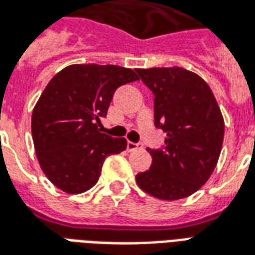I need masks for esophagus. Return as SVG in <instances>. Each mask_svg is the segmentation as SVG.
<instances>
[{
  "instance_id": "34e87169",
  "label": "esophagus",
  "mask_w": 255,
  "mask_h": 255,
  "mask_svg": "<svg viewBox=\"0 0 255 255\" xmlns=\"http://www.w3.org/2000/svg\"><path fill=\"white\" fill-rule=\"evenodd\" d=\"M143 144H140V143H133V142H129L128 140L127 143V150L128 151H135V150H137V148H142Z\"/></svg>"
}]
</instances>
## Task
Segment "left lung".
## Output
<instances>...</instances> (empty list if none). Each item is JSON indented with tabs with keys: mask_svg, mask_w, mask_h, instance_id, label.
<instances>
[{
	"mask_svg": "<svg viewBox=\"0 0 255 255\" xmlns=\"http://www.w3.org/2000/svg\"><path fill=\"white\" fill-rule=\"evenodd\" d=\"M154 94V124L165 146L148 148L151 167L136 175L139 188L161 200H180L204 185L222 151L224 120L212 90L182 67L136 69Z\"/></svg>",
	"mask_w": 255,
	"mask_h": 255,
	"instance_id": "obj_1",
	"label": "left lung"
}]
</instances>
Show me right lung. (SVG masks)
<instances>
[{
  "mask_svg": "<svg viewBox=\"0 0 255 255\" xmlns=\"http://www.w3.org/2000/svg\"><path fill=\"white\" fill-rule=\"evenodd\" d=\"M139 80L115 65H71L48 82L32 112V137L47 178L66 193L96 185L105 158L127 148L124 137L101 132L113 93Z\"/></svg>",
  "mask_w": 255,
  "mask_h": 255,
  "instance_id": "1",
  "label": "right lung"
}]
</instances>
